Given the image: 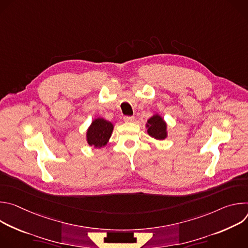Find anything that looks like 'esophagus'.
I'll use <instances>...</instances> for the list:
<instances>
[{
	"instance_id": "obj_1",
	"label": "esophagus",
	"mask_w": 248,
	"mask_h": 248,
	"mask_svg": "<svg viewBox=\"0 0 248 248\" xmlns=\"http://www.w3.org/2000/svg\"><path fill=\"white\" fill-rule=\"evenodd\" d=\"M124 122H127V123H131V122H134L135 118H134L133 116H125V117L124 118Z\"/></svg>"
}]
</instances>
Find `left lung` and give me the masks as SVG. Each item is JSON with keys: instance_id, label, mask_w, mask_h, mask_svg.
Here are the masks:
<instances>
[{"instance_id": "1", "label": "left lung", "mask_w": 248, "mask_h": 248, "mask_svg": "<svg viewBox=\"0 0 248 248\" xmlns=\"http://www.w3.org/2000/svg\"><path fill=\"white\" fill-rule=\"evenodd\" d=\"M147 127H148V133L152 137L160 140L165 139L167 137V131H166L167 126L165 122L160 116L155 115L152 118H150L148 120Z\"/></svg>"}]
</instances>
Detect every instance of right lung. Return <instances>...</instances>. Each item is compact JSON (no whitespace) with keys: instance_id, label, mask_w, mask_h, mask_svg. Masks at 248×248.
I'll list each match as a JSON object with an SVG mask.
<instances>
[{"instance_id":"right-lung-1","label":"right lung","mask_w":248,"mask_h":248,"mask_svg":"<svg viewBox=\"0 0 248 248\" xmlns=\"http://www.w3.org/2000/svg\"><path fill=\"white\" fill-rule=\"evenodd\" d=\"M114 125L103 119H96L92 122L87 130V142L96 148L104 147L111 137Z\"/></svg>"}]
</instances>
